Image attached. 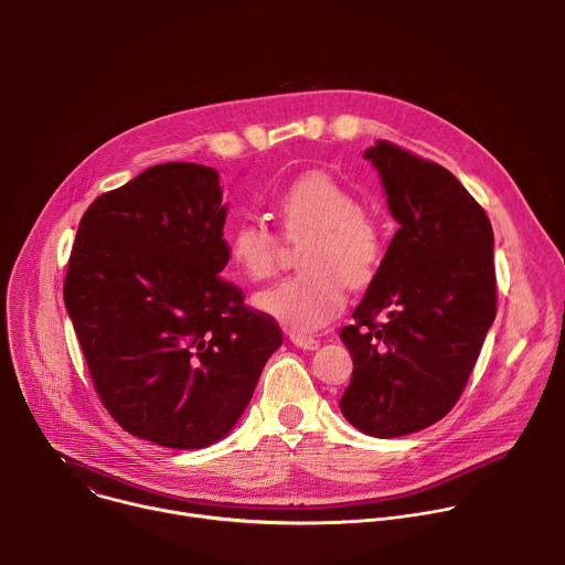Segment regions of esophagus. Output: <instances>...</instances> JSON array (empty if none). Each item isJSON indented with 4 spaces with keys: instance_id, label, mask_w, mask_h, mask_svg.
Listing matches in <instances>:
<instances>
[{
    "instance_id": "obj_1",
    "label": "esophagus",
    "mask_w": 565,
    "mask_h": 565,
    "mask_svg": "<svg viewBox=\"0 0 565 565\" xmlns=\"http://www.w3.org/2000/svg\"><path fill=\"white\" fill-rule=\"evenodd\" d=\"M290 342L297 347V349H303V351H315L319 347V342L310 335H290Z\"/></svg>"
}]
</instances>
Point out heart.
Returning <instances> with one entry per match:
<instances>
[{"mask_svg":"<svg viewBox=\"0 0 565 565\" xmlns=\"http://www.w3.org/2000/svg\"><path fill=\"white\" fill-rule=\"evenodd\" d=\"M281 232L301 241L295 277L255 297L257 308L290 331L308 333L324 327L344 306V284H371L382 264V238L364 214L360 199L324 174H306L270 199ZM279 236L255 218L236 221L225 232L232 266L253 281L275 275Z\"/></svg>","mask_w":565,"mask_h":565,"instance_id":"heart-1","label":"heart"}]
</instances>
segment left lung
Returning <instances> with one entry per match:
<instances>
[{
  "mask_svg": "<svg viewBox=\"0 0 565 565\" xmlns=\"http://www.w3.org/2000/svg\"><path fill=\"white\" fill-rule=\"evenodd\" d=\"M399 223L353 324L340 338L353 375L340 409L395 438L445 418L497 317L492 223L460 181L388 140L364 151Z\"/></svg>",
  "mask_w": 565,
  "mask_h": 565,
  "instance_id": "1",
  "label": "left lung"
}]
</instances>
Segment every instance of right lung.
<instances>
[{
	"label": "right lung",
	"mask_w": 565,
	"mask_h": 565,
	"mask_svg": "<svg viewBox=\"0 0 565 565\" xmlns=\"http://www.w3.org/2000/svg\"><path fill=\"white\" fill-rule=\"evenodd\" d=\"M218 172L163 163L79 218L64 306L94 386L131 436L201 449L244 414L277 321L218 273L230 262Z\"/></svg>",
	"instance_id": "1"
}]
</instances>
